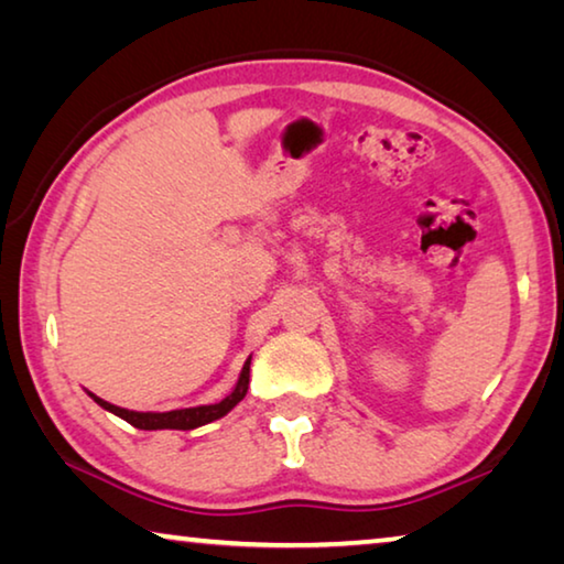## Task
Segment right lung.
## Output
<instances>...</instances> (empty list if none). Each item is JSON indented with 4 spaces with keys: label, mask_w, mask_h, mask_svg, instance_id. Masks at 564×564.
Wrapping results in <instances>:
<instances>
[{
    "label": "right lung",
    "mask_w": 564,
    "mask_h": 564,
    "mask_svg": "<svg viewBox=\"0 0 564 564\" xmlns=\"http://www.w3.org/2000/svg\"><path fill=\"white\" fill-rule=\"evenodd\" d=\"M248 373H251V358L243 362V370H241V376H238V383L231 390V395H226L221 403L169 410V413H137V410L111 405V403H107V400H101L94 393H89V395L94 398V403H99L104 410H109V413L123 417L129 425L139 427V431H194V427H202L206 423H212V420L224 417L228 410H234L238 403H241L246 390H248Z\"/></svg>",
    "instance_id": "right-lung-1"
}]
</instances>
